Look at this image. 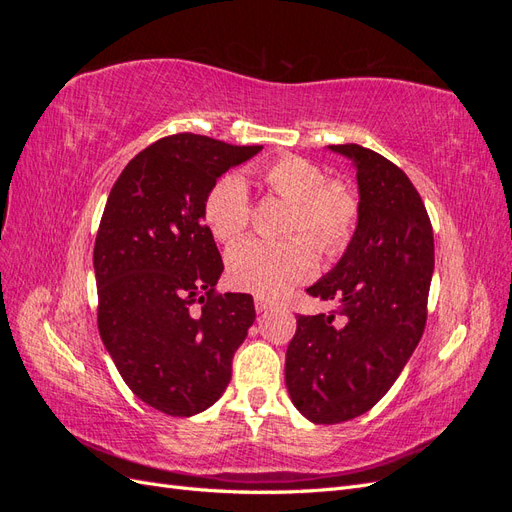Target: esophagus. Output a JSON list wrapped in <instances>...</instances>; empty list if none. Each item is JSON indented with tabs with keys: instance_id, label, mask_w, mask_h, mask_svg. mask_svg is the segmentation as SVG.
Segmentation results:
<instances>
[{
	"instance_id": "obj_1",
	"label": "esophagus",
	"mask_w": 512,
	"mask_h": 512,
	"mask_svg": "<svg viewBox=\"0 0 512 512\" xmlns=\"http://www.w3.org/2000/svg\"><path fill=\"white\" fill-rule=\"evenodd\" d=\"M254 305H256V312L262 314V312H267V309L271 307V301L262 299V297H256V299H254Z\"/></svg>"
}]
</instances>
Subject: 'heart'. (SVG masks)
Wrapping results in <instances>:
<instances>
[{"mask_svg":"<svg viewBox=\"0 0 512 512\" xmlns=\"http://www.w3.org/2000/svg\"><path fill=\"white\" fill-rule=\"evenodd\" d=\"M267 188L294 203L286 232L301 235L273 243L247 239L232 247L226 258L230 284L277 299L290 288L312 280L318 269V250L337 256L346 250L359 222V196L344 181H327V173L305 158L286 156L265 170ZM252 203L247 183L239 175H226L213 185L205 200V220L213 237L235 243L250 226Z\"/></svg>","mask_w":512,"mask_h":512,"instance_id":"obj_1","label":"heart"}]
</instances>
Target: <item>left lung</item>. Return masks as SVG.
I'll return each instance as SVG.
<instances>
[{
    "label": "left lung",
    "mask_w": 512,
    "mask_h": 512,
    "mask_svg": "<svg viewBox=\"0 0 512 512\" xmlns=\"http://www.w3.org/2000/svg\"><path fill=\"white\" fill-rule=\"evenodd\" d=\"M329 149L356 168L359 222L337 265L307 288L337 312L297 316L286 350L292 404L318 425L361 416L391 389L421 342L433 275L431 222L404 170L361 145Z\"/></svg>",
    "instance_id": "obj_1"
}]
</instances>
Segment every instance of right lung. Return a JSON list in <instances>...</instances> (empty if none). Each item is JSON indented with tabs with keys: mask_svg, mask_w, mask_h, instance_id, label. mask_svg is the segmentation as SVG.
I'll use <instances>...</instances> for the list:
<instances>
[{
	"mask_svg": "<svg viewBox=\"0 0 512 512\" xmlns=\"http://www.w3.org/2000/svg\"><path fill=\"white\" fill-rule=\"evenodd\" d=\"M260 149L166 136L108 194L94 247L100 337L130 391L168 416L222 397L254 324L252 294L215 292L224 265L203 220L215 181Z\"/></svg>",
	"mask_w": 512,
	"mask_h": 512,
	"instance_id": "1",
	"label": "right lung"
}]
</instances>
